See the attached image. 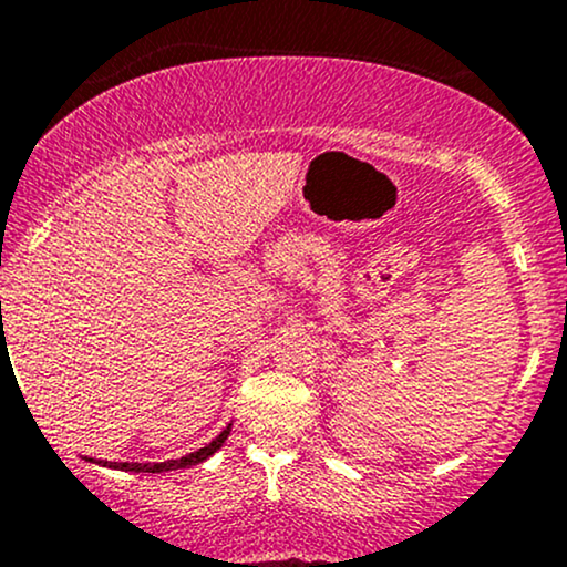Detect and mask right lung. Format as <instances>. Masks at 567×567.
Instances as JSON below:
<instances>
[{"instance_id":"add662e5","label":"right lung","mask_w":567,"mask_h":567,"mask_svg":"<svg viewBox=\"0 0 567 567\" xmlns=\"http://www.w3.org/2000/svg\"><path fill=\"white\" fill-rule=\"evenodd\" d=\"M226 437H229V426H226L224 432H220L218 437L210 442V445L199 447V451L188 453V455H184V458H178V461H159V464H106V466H114V470H125V472H152V474H154V472H173V470H186V466L202 464V461H205V458H210V455L216 453L220 445H224ZM97 464H101V461H97Z\"/></svg>"}]
</instances>
